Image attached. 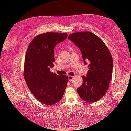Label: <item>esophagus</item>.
<instances>
[{"mask_svg":"<svg viewBox=\"0 0 131 131\" xmlns=\"http://www.w3.org/2000/svg\"><path fill=\"white\" fill-rule=\"evenodd\" d=\"M74 78V77L73 76H69V77H68V80H69V81L70 82L72 81L73 80Z\"/></svg>","mask_w":131,"mask_h":131,"instance_id":"obj_1","label":"esophagus"}]
</instances>
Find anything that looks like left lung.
<instances>
[{
    "label": "left lung",
    "mask_w": 131,
    "mask_h": 131,
    "mask_svg": "<svg viewBox=\"0 0 131 131\" xmlns=\"http://www.w3.org/2000/svg\"><path fill=\"white\" fill-rule=\"evenodd\" d=\"M68 38L80 49L85 64H89L82 85L77 89L79 96L86 102H97L108 90L113 73L112 55L104 42L91 32L73 33Z\"/></svg>",
    "instance_id": "8db88e82"
}]
</instances>
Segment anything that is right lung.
<instances>
[{"label":"right lung","mask_w":131,"mask_h":131,"mask_svg":"<svg viewBox=\"0 0 131 131\" xmlns=\"http://www.w3.org/2000/svg\"><path fill=\"white\" fill-rule=\"evenodd\" d=\"M67 33H45L35 37L28 47L25 59L24 77L33 96L41 103L51 105L61 100L68 77L50 72L54 62V49L66 40Z\"/></svg>","instance_id":"1"}]
</instances>
